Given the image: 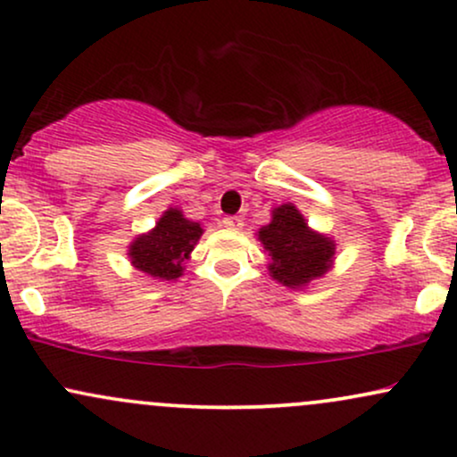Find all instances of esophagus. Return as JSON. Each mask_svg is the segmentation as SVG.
<instances>
[{"instance_id": "obj_1", "label": "esophagus", "mask_w": 457, "mask_h": 457, "mask_svg": "<svg viewBox=\"0 0 457 457\" xmlns=\"http://www.w3.org/2000/svg\"><path fill=\"white\" fill-rule=\"evenodd\" d=\"M223 225H225V228H229V229H240L245 225V221L240 217H225Z\"/></svg>"}]
</instances>
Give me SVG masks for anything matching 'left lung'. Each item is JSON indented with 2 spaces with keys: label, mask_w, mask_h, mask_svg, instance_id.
Instances as JSON below:
<instances>
[{
  "label": "left lung",
  "mask_w": 457,
  "mask_h": 457,
  "mask_svg": "<svg viewBox=\"0 0 457 457\" xmlns=\"http://www.w3.org/2000/svg\"><path fill=\"white\" fill-rule=\"evenodd\" d=\"M258 240L269 253V275L286 287L305 290L333 269L337 245L330 236L309 228L295 204L272 208L270 223L262 225Z\"/></svg>",
  "instance_id": "8db88e82"
}]
</instances>
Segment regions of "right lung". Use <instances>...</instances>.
I'll use <instances>...</instances> for the list:
<instances>
[{
    "instance_id": "right-lung-1",
    "label": "right lung",
    "mask_w": 457,
    "mask_h": 457,
    "mask_svg": "<svg viewBox=\"0 0 457 457\" xmlns=\"http://www.w3.org/2000/svg\"><path fill=\"white\" fill-rule=\"evenodd\" d=\"M204 228L187 219L178 208H167L150 232L139 234L129 245V260L144 275L161 281H176L185 272L187 260L202 238Z\"/></svg>"
}]
</instances>
